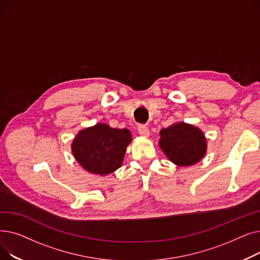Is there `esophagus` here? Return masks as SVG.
Listing matches in <instances>:
<instances>
[{
	"instance_id": "esophagus-1",
	"label": "esophagus",
	"mask_w": 260,
	"mask_h": 260,
	"mask_svg": "<svg viewBox=\"0 0 260 260\" xmlns=\"http://www.w3.org/2000/svg\"><path fill=\"white\" fill-rule=\"evenodd\" d=\"M138 132L141 136H143V137H148V136H149V129L145 125H139L138 126Z\"/></svg>"
}]
</instances>
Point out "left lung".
Returning a JSON list of instances; mask_svg holds the SVG:
<instances>
[{
	"instance_id": "left-lung-1",
	"label": "left lung",
	"mask_w": 260,
	"mask_h": 260,
	"mask_svg": "<svg viewBox=\"0 0 260 260\" xmlns=\"http://www.w3.org/2000/svg\"><path fill=\"white\" fill-rule=\"evenodd\" d=\"M159 146L170 161L178 167H190L207 154V138L203 132L185 122H176L160 131Z\"/></svg>"
}]
</instances>
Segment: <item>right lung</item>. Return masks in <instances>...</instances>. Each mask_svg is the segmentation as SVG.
<instances>
[{"instance_id":"add662e5","label":"right lung","mask_w":260,"mask_h":260,"mask_svg":"<svg viewBox=\"0 0 260 260\" xmlns=\"http://www.w3.org/2000/svg\"><path fill=\"white\" fill-rule=\"evenodd\" d=\"M131 142L132 135L127 128H113L105 123H97L76 135L72 152L86 172L106 176L122 166Z\"/></svg>"}]
</instances>
